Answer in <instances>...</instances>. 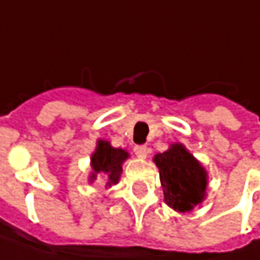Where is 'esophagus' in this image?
Segmentation results:
<instances>
[{"instance_id": "esophagus-1", "label": "esophagus", "mask_w": 260, "mask_h": 260, "mask_svg": "<svg viewBox=\"0 0 260 260\" xmlns=\"http://www.w3.org/2000/svg\"><path fill=\"white\" fill-rule=\"evenodd\" d=\"M135 153L137 157H140V159H145L146 156H147V146H145V145L135 146Z\"/></svg>"}]
</instances>
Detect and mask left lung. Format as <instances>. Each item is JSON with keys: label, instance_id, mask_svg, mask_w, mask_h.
<instances>
[{"label": "left lung", "instance_id": "left-lung-1", "mask_svg": "<svg viewBox=\"0 0 260 260\" xmlns=\"http://www.w3.org/2000/svg\"><path fill=\"white\" fill-rule=\"evenodd\" d=\"M153 162L159 169L165 203L178 213L191 211L205 198L208 175L203 165L181 143H174Z\"/></svg>", "mask_w": 260, "mask_h": 260}]
</instances>
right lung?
<instances>
[{"mask_svg":"<svg viewBox=\"0 0 260 260\" xmlns=\"http://www.w3.org/2000/svg\"><path fill=\"white\" fill-rule=\"evenodd\" d=\"M128 156V152L124 149L113 147L107 140H98L96 149L91 155L92 172L89 175V182L95 181L96 175L100 174L101 178H104L107 188L118 184L123 172V164Z\"/></svg>","mask_w":260,"mask_h":260,"instance_id":"1","label":"right lung"}]
</instances>
